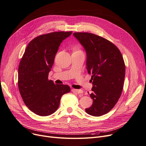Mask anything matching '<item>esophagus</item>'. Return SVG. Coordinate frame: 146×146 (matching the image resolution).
Masks as SVG:
<instances>
[{"label": "esophagus", "mask_w": 146, "mask_h": 146, "mask_svg": "<svg viewBox=\"0 0 146 146\" xmlns=\"http://www.w3.org/2000/svg\"><path fill=\"white\" fill-rule=\"evenodd\" d=\"M72 91L74 93H76L77 94H83V91L82 90H78V89H72Z\"/></svg>", "instance_id": "1"}]
</instances>
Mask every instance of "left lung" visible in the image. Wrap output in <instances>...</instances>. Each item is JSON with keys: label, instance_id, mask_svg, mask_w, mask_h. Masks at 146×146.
<instances>
[{"label": "left lung", "instance_id": "1", "mask_svg": "<svg viewBox=\"0 0 146 146\" xmlns=\"http://www.w3.org/2000/svg\"><path fill=\"white\" fill-rule=\"evenodd\" d=\"M73 35L86 52V68L93 80L90 94L93 104L86 112L96 117L106 114L117 102L123 90V56L117 46L101 36L87 32H75Z\"/></svg>", "mask_w": 146, "mask_h": 146}]
</instances>
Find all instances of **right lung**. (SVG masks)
<instances>
[{"label":"right lung","instance_id":"1","mask_svg":"<svg viewBox=\"0 0 146 146\" xmlns=\"http://www.w3.org/2000/svg\"><path fill=\"white\" fill-rule=\"evenodd\" d=\"M72 33L55 32L38 36L29 43L23 56L19 67V89L26 106L37 115L54 113L62 96L71 90L69 86L55 85L48 77L60 44Z\"/></svg>","mask_w":146,"mask_h":146}]
</instances>
